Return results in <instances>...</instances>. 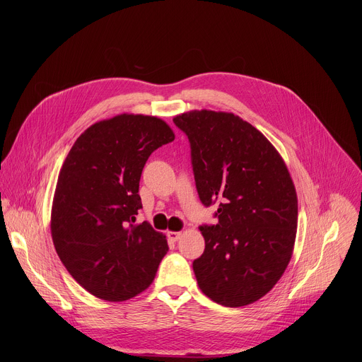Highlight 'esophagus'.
Returning a JSON list of instances; mask_svg holds the SVG:
<instances>
[{
	"mask_svg": "<svg viewBox=\"0 0 362 362\" xmlns=\"http://www.w3.org/2000/svg\"><path fill=\"white\" fill-rule=\"evenodd\" d=\"M168 238L173 242H177L182 238V232H168Z\"/></svg>",
	"mask_w": 362,
	"mask_h": 362,
	"instance_id": "34e87169",
	"label": "esophagus"
}]
</instances>
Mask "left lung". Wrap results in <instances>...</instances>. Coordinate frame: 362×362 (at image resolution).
<instances>
[{"instance_id": "8db88e82", "label": "left lung", "mask_w": 362, "mask_h": 362, "mask_svg": "<svg viewBox=\"0 0 362 362\" xmlns=\"http://www.w3.org/2000/svg\"><path fill=\"white\" fill-rule=\"evenodd\" d=\"M173 123L189 139L200 202L218 206V223L199 228V288L223 306L249 305L275 286L291 261L298 199L289 172L269 140L239 116L194 110Z\"/></svg>"}]
</instances>
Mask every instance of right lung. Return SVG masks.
Returning <instances> with one entry per match:
<instances>
[{
    "instance_id": "add662e5",
    "label": "right lung",
    "mask_w": 362,
    "mask_h": 362,
    "mask_svg": "<svg viewBox=\"0 0 362 362\" xmlns=\"http://www.w3.org/2000/svg\"><path fill=\"white\" fill-rule=\"evenodd\" d=\"M175 140L160 119L120 115L90 126L59 175L51 236L69 274L91 295L127 300L156 276L169 246L150 223H136L139 182L150 154Z\"/></svg>"
}]
</instances>
